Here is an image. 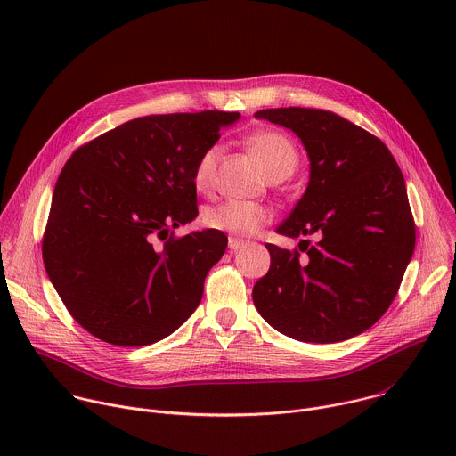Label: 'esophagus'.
Returning a JSON list of instances; mask_svg holds the SVG:
<instances>
[{
	"label": "esophagus",
	"mask_w": 456,
	"mask_h": 456,
	"mask_svg": "<svg viewBox=\"0 0 456 456\" xmlns=\"http://www.w3.org/2000/svg\"><path fill=\"white\" fill-rule=\"evenodd\" d=\"M243 245H245V241H243V240L229 238V248H231V250H238V248H241Z\"/></svg>",
	"instance_id": "obj_1"
}]
</instances>
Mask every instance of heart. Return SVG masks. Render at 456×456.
<instances>
[{
  "label": "heart",
  "instance_id": "b5f03b06",
  "mask_svg": "<svg viewBox=\"0 0 456 456\" xmlns=\"http://www.w3.org/2000/svg\"><path fill=\"white\" fill-rule=\"evenodd\" d=\"M250 153L262 166L267 178H287L294 173L299 162V153L294 142L278 132H257L247 142ZM222 155L220 144H211L197 160L192 171V182L199 191H208L215 182L216 166ZM209 229L229 232L234 236H252L262 231L271 220L273 211L262 204L225 200L209 206L202 216Z\"/></svg>",
  "mask_w": 456,
  "mask_h": 456
}]
</instances>
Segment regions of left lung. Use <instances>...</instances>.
I'll return each mask as SVG.
<instances>
[{
    "instance_id": "left-lung-1",
    "label": "left lung",
    "mask_w": 456,
    "mask_h": 456,
    "mask_svg": "<svg viewBox=\"0 0 456 456\" xmlns=\"http://www.w3.org/2000/svg\"><path fill=\"white\" fill-rule=\"evenodd\" d=\"M256 118L297 135L310 160L303 197L276 229L299 252L273 243L271 269L252 289L257 312L303 343H339L368 330L392 305L415 248L404 176L362 127L324 110H259Z\"/></svg>"
}]
</instances>
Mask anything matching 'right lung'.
Wrapping results in <instances>:
<instances>
[{
	"mask_svg": "<svg viewBox=\"0 0 456 456\" xmlns=\"http://www.w3.org/2000/svg\"><path fill=\"white\" fill-rule=\"evenodd\" d=\"M236 111L148 115L64 164L43 238L46 274L72 317L117 346L153 345L194 312L227 248L222 231L173 229L199 215L192 171ZM162 239L160 248L154 241Z\"/></svg>",
	"mask_w": 456,
	"mask_h": 456,
	"instance_id": "obj_1",
	"label": "right lung"
}]
</instances>
